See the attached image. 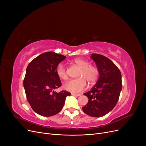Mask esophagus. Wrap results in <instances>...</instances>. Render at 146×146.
<instances>
[{
    "label": "esophagus",
    "mask_w": 146,
    "mask_h": 146,
    "mask_svg": "<svg viewBox=\"0 0 146 146\" xmlns=\"http://www.w3.org/2000/svg\"><path fill=\"white\" fill-rule=\"evenodd\" d=\"M71 95L74 96H76V97H78L80 96V94H74V93H71Z\"/></svg>",
    "instance_id": "obj_1"
}]
</instances>
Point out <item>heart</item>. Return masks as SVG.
I'll list each match as a JSON object with an SVG mask.
<instances>
[{"mask_svg":"<svg viewBox=\"0 0 146 146\" xmlns=\"http://www.w3.org/2000/svg\"><path fill=\"white\" fill-rule=\"evenodd\" d=\"M74 62L80 68L77 74L78 78L66 82L63 85V88L66 91L78 94L85 90L87 86L86 81L90 84H93L98 80L99 71L98 68L90 65L89 62L86 60L76 58ZM56 73L58 77L62 80H66L68 78L66 67L62 63L57 65Z\"/></svg>","mask_w":146,"mask_h":146,"instance_id":"1","label":"heart"}]
</instances>
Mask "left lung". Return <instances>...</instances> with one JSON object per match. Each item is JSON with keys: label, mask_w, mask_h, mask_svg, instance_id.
Listing matches in <instances>:
<instances>
[{"label": "left lung", "mask_w": 146, "mask_h": 146, "mask_svg": "<svg viewBox=\"0 0 146 146\" xmlns=\"http://www.w3.org/2000/svg\"><path fill=\"white\" fill-rule=\"evenodd\" d=\"M91 58L99 69V77L92 89L83 94L88 102L82 110L88 115L99 117L111 111L117 102L122 88L121 73L107 57L92 54Z\"/></svg>", "instance_id": "8db88e82"}]
</instances>
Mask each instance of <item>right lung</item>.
Masks as SVG:
<instances>
[{
  "mask_svg": "<svg viewBox=\"0 0 146 146\" xmlns=\"http://www.w3.org/2000/svg\"><path fill=\"white\" fill-rule=\"evenodd\" d=\"M66 58L54 52H47L36 57L27 66L24 80L25 94L31 107L39 115L48 117L58 113L66 97L70 95L66 91H54L61 85L56 68Z\"/></svg>",
  "mask_w": 146,
  "mask_h": 146,
  "instance_id": "1",
  "label": "right lung"
}]
</instances>
